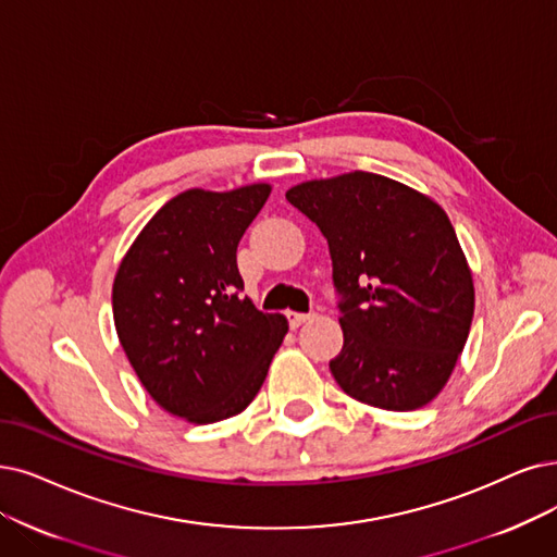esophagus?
<instances>
[{"instance_id": "obj_1", "label": "esophagus", "mask_w": 557, "mask_h": 557, "mask_svg": "<svg viewBox=\"0 0 557 557\" xmlns=\"http://www.w3.org/2000/svg\"><path fill=\"white\" fill-rule=\"evenodd\" d=\"M313 318H315V313H287V320H290V329H297V326H301L304 322L313 320Z\"/></svg>"}]
</instances>
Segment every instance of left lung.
Returning a JSON list of instances; mask_svg holds the SVG:
<instances>
[{
  "label": "left lung",
  "instance_id": "left-lung-1",
  "mask_svg": "<svg viewBox=\"0 0 557 557\" xmlns=\"http://www.w3.org/2000/svg\"><path fill=\"white\" fill-rule=\"evenodd\" d=\"M285 198L322 231L343 297V349L329 363L363 405L413 411L448 384L469 338L475 287L448 214L368 171L308 181Z\"/></svg>",
  "mask_w": 557,
  "mask_h": 557
}]
</instances>
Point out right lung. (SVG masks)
Masks as SVG:
<instances>
[{
	"mask_svg": "<svg viewBox=\"0 0 557 557\" xmlns=\"http://www.w3.org/2000/svg\"><path fill=\"white\" fill-rule=\"evenodd\" d=\"M270 191L177 194L119 264L111 306L127 361L154 403L196 425L251 405L287 333L283 315L242 297L237 270V244Z\"/></svg>",
	"mask_w": 557,
	"mask_h": 557,
	"instance_id": "right-lung-1",
	"label": "right lung"
}]
</instances>
